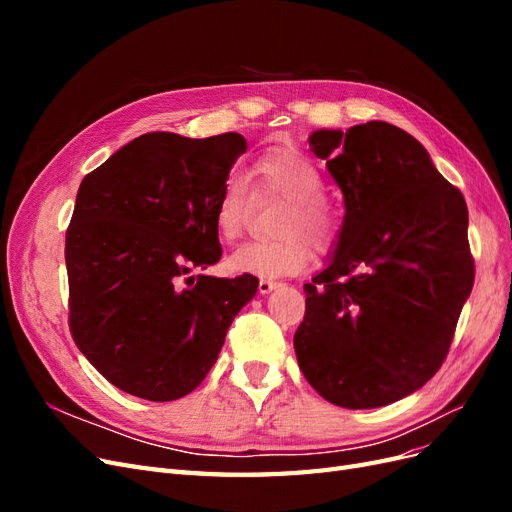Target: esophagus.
Listing matches in <instances>:
<instances>
[{"label": "esophagus", "instance_id": "esophagus-1", "mask_svg": "<svg viewBox=\"0 0 512 512\" xmlns=\"http://www.w3.org/2000/svg\"><path fill=\"white\" fill-rule=\"evenodd\" d=\"M277 286H280V284L273 282V280H260V282H258V292H260V294H269V292L275 290Z\"/></svg>", "mask_w": 512, "mask_h": 512}]
</instances>
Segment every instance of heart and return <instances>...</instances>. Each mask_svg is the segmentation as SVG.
<instances>
[{
    "mask_svg": "<svg viewBox=\"0 0 512 512\" xmlns=\"http://www.w3.org/2000/svg\"><path fill=\"white\" fill-rule=\"evenodd\" d=\"M250 177L256 194L284 198L277 213V239L250 241L228 258L230 269L258 277H282L299 273L312 260V240L318 252L335 243L342 220L339 211L324 198L322 175L305 153L294 147H273L254 160ZM250 194L241 177L230 175L213 209L215 228L226 241H235L247 220Z\"/></svg>",
    "mask_w": 512,
    "mask_h": 512,
    "instance_id": "heart-1",
    "label": "heart"
}]
</instances>
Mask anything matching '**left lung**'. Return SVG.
I'll return each instance as SVG.
<instances>
[{
	"instance_id": "1",
	"label": "left lung",
	"mask_w": 512,
	"mask_h": 512,
	"mask_svg": "<svg viewBox=\"0 0 512 512\" xmlns=\"http://www.w3.org/2000/svg\"><path fill=\"white\" fill-rule=\"evenodd\" d=\"M344 194L329 267L305 284L294 352L335 406L380 408L436 374L474 286L468 207L414 136L386 121L316 130Z\"/></svg>"
}]
</instances>
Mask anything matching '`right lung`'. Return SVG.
Here are the masks:
<instances>
[{
	"label": "right lung",
	"instance_id": "right-lung-1",
	"mask_svg": "<svg viewBox=\"0 0 512 512\" xmlns=\"http://www.w3.org/2000/svg\"><path fill=\"white\" fill-rule=\"evenodd\" d=\"M245 138L149 132L81 181L66 230L70 333L117 389L173 401L205 380L258 280L222 258L213 209Z\"/></svg>",
	"mask_w": 512,
	"mask_h": 512
}]
</instances>
